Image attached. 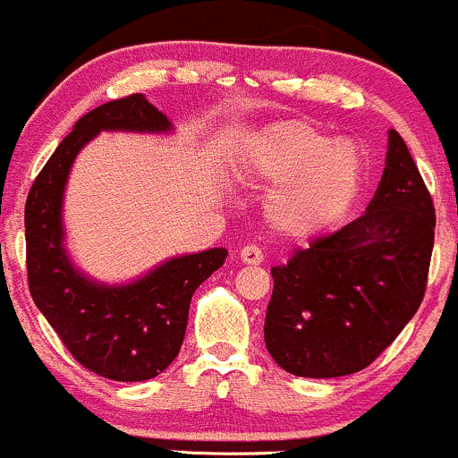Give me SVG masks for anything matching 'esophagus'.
<instances>
[{
    "label": "esophagus",
    "mask_w": 458,
    "mask_h": 458,
    "mask_svg": "<svg viewBox=\"0 0 458 458\" xmlns=\"http://www.w3.org/2000/svg\"><path fill=\"white\" fill-rule=\"evenodd\" d=\"M240 260H242L244 264H260L264 260V256L256 244H247V247L240 251Z\"/></svg>",
    "instance_id": "esophagus-1"
}]
</instances>
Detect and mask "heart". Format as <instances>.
<instances>
[{
    "label": "heart",
    "instance_id": "heart-1",
    "mask_svg": "<svg viewBox=\"0 0 458 458\" xmlns=\"http://www.w3.org/2000/svg\"><path fill=\"white\" fill-rule=\"evenodd\" d=\"M238 176L247 185H277L264 202L267 223L282 235L306 238L352 205L364 157L355 143L331 140L306 121H282L253 136Z\"/></svg>",
    "mask_w": 458,
    "mask_h": 458
}]
</instances>
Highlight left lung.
Here are the masks:
<instances>
[{"instance_id": "obj_1", "label": "left lung", "mask_w": 458, "mask_h": 458, "mask_svg": "<svg viewBox=\"0 0 458 458\" xmlns=\"http://www.w3.org/2000/svg\"><path fill=\"white\" fill-rule=\"evenodd\" d=\"M435 227L430 191L390 130L384 176L366 214L271 268L264 344L276 364L315 379L370 366L421 306Z\"/></svg>"}]
</instances>
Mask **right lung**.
Returning a JSON list of instances; mask_svg holds the SVG:
<instances>
[{"label":"right lung","mask_w":458,"mask_h":458,"mask_svg":"<svg viewBox=\"0 0 458 458\" xmlns=\"http://www.w3.org/2000/svg\"><path fill=\"white\" fill-rule=\"evenodd\" d=\"M169 127L143 94L103 103L74 123L28 191V289L70 355L106 379L145 381L167 369L185 339L191 295L227 258V249H209L174 258L127 286H101L65 256L61 200L79 149L101 130Z\"/></svg>","instance_id":"right-lung-1"}]
</instances>
